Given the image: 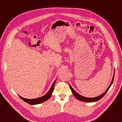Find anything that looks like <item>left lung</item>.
<instances>
[{"mask_svg": "<svg viewBox=\"0 0 122 122\" xmlns=\"http://www.w3.org/2000/svg\"><path fill=\"white\" fill-rule=\"evenodd\" d=\"M114 75L115 74L113 75V78H112V81L111 82V84H110V86L108 88V89H107L106 92H105L103 94L99 96L98 97H94V98H87V97H83L81 95H80V94H78V93H77L75 90H74V89L71 87V86L69 85L70 86V88H71V90L72 91V92H73V95H74V96L77 99V100H80V101H83V102H96V101H97L98 100H100V99L102 98L103 96H104L107 93V92H108V91L109 90V88L112 85V84L113 83V78H114Z\"/></svg>", "mask_w": 122, "mask_h": 122, "instance_id": "1", "label": "left lung"}]
</instances>
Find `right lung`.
<instances>
[{
    "mask_svg": "<svg viewBox=\"0 0 122 122\" xmlns=\"http://www.w3.org/2000/svg\"><path fill=\"white\" fill-rule=\"evenodd\" d=\"M55 81H56V80L54 82V83H53L52 86H51V89L48 91V92H47V93L45 95V96L41 97H39V98H35V99H26L25 98L22 97H21V96H19V97L21 99H22V100L24 101H25V102H27L30 104H32V105L33 104H39V103L44 102H45V101L48 100V99L51 97V94H52L53 91L54 90V88Z\"/></svg>",
    "mask_w": 122,
    "mask_h": 122,
    "instance_id": "add662e5",
    "label": "right lung"
}]
</instances>
